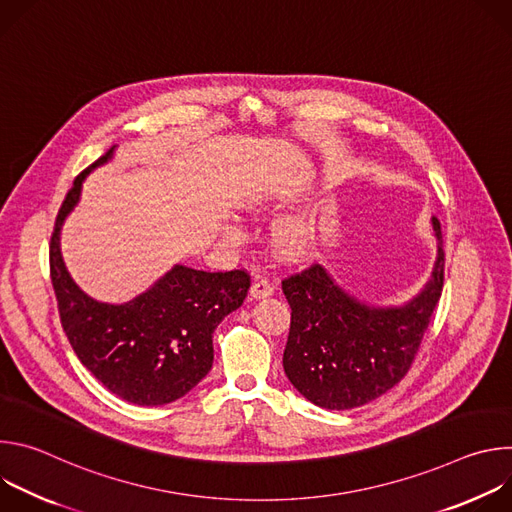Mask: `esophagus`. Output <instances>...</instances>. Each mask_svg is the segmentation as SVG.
I'll list each match as a JSON object with an SVG mask.
<instances>
[{
    "mask_svg": "<svg viewBox=\"0 0 512 512\" xmlns=\"http://www.w3.org/2000/svg\"><path fill=\"white\" fill-rule=\"evenodd\" d=\"M273 291H275V287H273V283H271L267 277H257L255 283L251 285V296H253L255 300L267 298V296L273 294Z\"/></svg>",
    "mask_w": 512,
    "mask_h": 512,
    "instance_id": "obj_1",
    "label": "esophagus"
}]
</instances>
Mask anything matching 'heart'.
Returning a JSON list of instances; mask_svg holds the SVG:
<instances>
[{
  "instance_id": "obj_1",
  "label": "heart",
  "mask_w": 512,
  "mask_h": 512,
  "mask_svg": "<svg viewBox=\"0 0 512 512\" xmlns=\"http://www.w3.org/2000/svg\"><path fill=\"white\" fill-rule=\"evenodd\" d=\"M261 204H263L261 200H253V202H249V208L259 210ZM229 235L233 239H237L239 231L231 229ZM310 239H312V225L302 216L285 218V221H281L275 229V243H277L279 251L283 255H289V257L302 255L306 251V247L310 245Z\"/></svg>"
}]
</instances>
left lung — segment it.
<instances>
[{
    "instance_id": "left-lung-1",
    "label": "left lung",
    "mask_w": 512,
    "mask_h": 512,
    "mask_svg": "<svg viewBox=\"0 0 512 512\" xmlns=\"http://www.w3.org/2000/svg\"><path fill=\"white\" fill-rule=\"evenodd\" d=\"M431 223L440 241L431 279L401 308L356 302L318 263L281 281L291 308L283 371L308 401L324 409H354L407 375L444 289L442 231L437 218Z\"/></svg>"
}]
</instances>
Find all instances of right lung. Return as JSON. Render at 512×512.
<instances>
[{
  "label": "right lung",
  "instance_id": "obj_1",
  "mask_svg": "<svg viewBox=\"0 0 512 512\" xmlns=\"http://www.w3.org/2000/svg\"><path fill=\"white\" fill-rule=\"evenodd\" d=\"M111 154L113 148L75 178L58 210L50 237V279L62 330L95 379L123 401L166 405L208 375L212 332L241 308L251 275L245 269L208 273L176 265L152 289L121 306L83 294L62 263L60 227L79 202L85 176Z\"/></svg>",
  "mask_w": 512,
  "mask_h": 512
}]
</instances>
